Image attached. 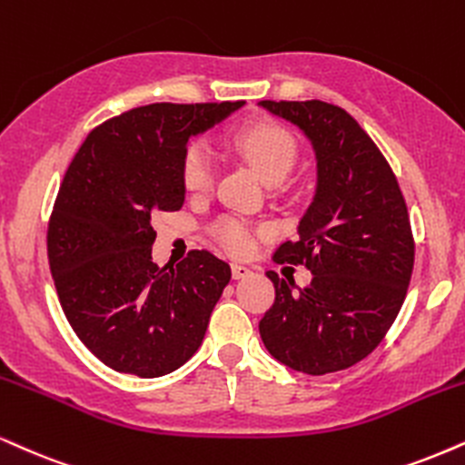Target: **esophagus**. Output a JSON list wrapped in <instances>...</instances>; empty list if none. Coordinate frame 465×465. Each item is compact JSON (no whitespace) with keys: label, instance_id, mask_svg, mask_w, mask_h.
<instances>
[{"label":"esophagus","instance_id":"obj_1","mask_svg":"<svg viewBox=\"0 0 465 465\" xmlns=\"http://www.w3.org/2000/svg\"><path fill=\"white\" fill-rule=\"evenodd\" d=\"M251 268L249 266H244V264H232V275H233V279H244V277H249L251 275Z\"/></svg>","mask_w":465,"mask_h":465}]
</instances>
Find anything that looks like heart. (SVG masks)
I'll return each instance as SVG.
<instances>
[{"mask_svg": "<svg viewBox=\"0 0 465 465\" xmlns=\"http://www.w3.org/2000/svg\"><path fill=\"white\" fill-rule=\"evenodd\" d=\"M233 147L264 182L279 183L296 162V141L283 125L272 121L251 123L233 136ZM214 182V162L203 143H190L182 155V183L188 193H208ZM260 229L236 216H225L214 225V238L233 255L255 249Z\"/></svg>", "mask_w": 465, "mask_h": 465, "instance_id": "obj_1", "label": "heart"}]
</instances>
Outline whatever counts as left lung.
<instances>
[{"instance_id":"8db88e82","label":"left lung","mask_w":465,"mask_h":465,"mask_svg":"<svg viewBox=\"0 0 465 465\" xmlns=\"http://www.w3.org/2000/svg\"><path fill=\"white\" fill-rule=\"evenodd\" d=\"M294 123L316 151L318 182L299 238L277 262L312 271L307 288L266 275L275 303L260 321L277 361L305 374L355 366L377 349L399 316L413 271L411 223L396 175L349 112L318 102H262Z\"/></svg>"}]
</instances>
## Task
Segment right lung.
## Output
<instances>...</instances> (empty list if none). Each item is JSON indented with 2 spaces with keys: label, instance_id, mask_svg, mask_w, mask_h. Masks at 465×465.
Listing matches in <instances>:
<instances>
[{
  "label": "right lung",
  "instance_id": "1",
  "mask_svg": "<svg viewBox=\"0 0 465 465\" xmlns=\"http://www.w3.org/2000/svg\"><path fill=\"white\" fill-rule=\"evenodd\" d=\"M244 102L151 104L88 134L60 183L47 257L66 321L112 371L151 379L197 353L232 279L227 262L190 251L179 264L151 262L153 218L186 199L182 155Z\"/></svg>",
  "mask_w": 465,
  "mask_h": 465
}]
</instances>
